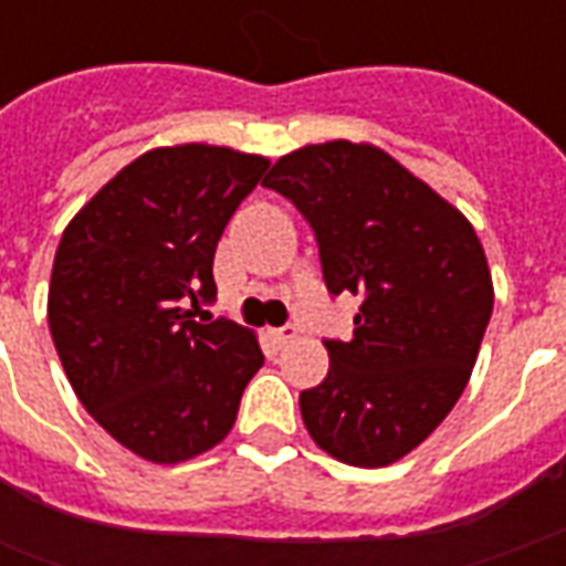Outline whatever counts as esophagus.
I'll list each match as a JSON object with an SVG mask.
<instances>
[{"label": "esophagus", "mask_w": 566, "mask_h": 566, "mask_svg": "<svg viewBox=\"0 0 566 566\" xmlns=\"http://www.w3.org/2000/svg\"><path fill=\"white\" fill-rule=\"evenodd\" d=\"M296 324H284V327H279V331H272V339H275V345H287L294 343L296 339Z\"/></svg>", "instance_id": "1"}]
</instances>
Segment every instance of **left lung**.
I'll list each match as a JSON object with an SVG mask.
<instances>
[{
  "label": "left lung",
  "mask_w": 566,
  "mask_h": 566,
  "mask_svg": "<svg viewBox=\"0 0 566 566\" xmlns=\"http://www.w3.org/2000/svg\"><path fill=\"white\" fill-rule=\"evenodd\" d=\"M263 185L318 235L331 294L360 296L327 379L300 394L308 437L352 467L418 449L461 400L494 308L485 248L458 206L369 142L303 145Z\"/></svg>",
  "instance_id": "8db88e82"
}]
</instances>
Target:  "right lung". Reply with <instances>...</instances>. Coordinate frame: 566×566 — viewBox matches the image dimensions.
Instances as JSON below:
<instances>
[{
    "instance_id": "obj_1",
    "label": "right lung",
    "mask_w": 566,
    "mask_h": 566,
    "mask_svg": "<svg viewBox=\"0 0 566 566\" xmlns=\"http://www.w3.org/2000/svg\"><path fill=\"white\" fill-rule=\"evenodd\" d=\"M266 166L206 142L150 148L56 245L48 327L60 364L81 406L145 461L181 463L223 442L263 367L258 333L193 312L218 291V239Z\"/></svg>"
}]
</instances>
